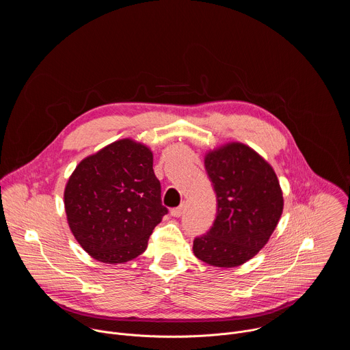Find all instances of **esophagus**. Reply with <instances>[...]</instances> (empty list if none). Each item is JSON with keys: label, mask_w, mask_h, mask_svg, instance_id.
<instances>
[{"label": "esophagus", "mask_w": 350, "mask_h": 350, "mask_svg": "<svg viewBox=\"0 0 350 350\" xmlns=\"http://www.w3.org/2000/svg\"><path fill=\"white\" fill-rule=\"evenodd\" d=\"M184 211H185V206H184V205H180V206L172 209V211H170V215H172L173 217H181V216L184 215Z\"/></svg>", "instance_id": "1"}]
</instances>
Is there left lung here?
<instances>
[{"label":"left lung","mask_w":350,"mask_h":350,"mask_svg":"<svg viewBox=\"0 0 350 350\" xmlns=\"http://www.w3.org/2000/svg\"><path fill=\"white\" fill-rule=\"evenodd\" d=\"M205 169L217 198L212 228L193 241V255L215 267H238L259 254L284 209L271 165L242 142H227L205 154Z\"/></svg>","instance_id":"1"}]
</instances>
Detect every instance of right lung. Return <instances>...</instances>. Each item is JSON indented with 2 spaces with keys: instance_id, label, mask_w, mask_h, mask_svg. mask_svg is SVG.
Instances as JSON below:
<instances>
[{
  "instance_id": "1",
  "label": "right lung",
  "mask_w": 350,
  "mask_h": 350,
  "mask_svg": "<svg viewBox=\"0 0 350 350\" xmlns=\"http://www.w3.org/2000/svg\"><path fill=\"white\" fill-rule=\"evenodd\" d=\"M151 148L118 139L84 158L70 174L64 204L69 228L95 260L120 265L139 256L167 209Z\"/></svg>"
}]
</instances>
